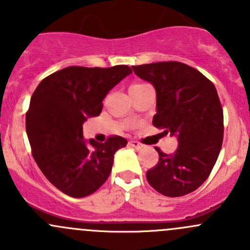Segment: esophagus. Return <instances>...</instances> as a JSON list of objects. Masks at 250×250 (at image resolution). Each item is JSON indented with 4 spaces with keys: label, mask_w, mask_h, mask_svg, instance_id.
<instances>
[{
    "label": "esophagus",
    "mask_w": 250,
    "mask_h": 250,
    "mask_svg": "<svg viewBox=\"0 0 250 250\" xmlns=\"http://www.w3.org/2000/svg\"><path fill=\"white\" fill-rule=\"evenodd\" d=\"M129 145L132 146V147L137 148V150H140V148L144 147V145L141 143H139V141H135V140H132L129 141Z\"/></svg>",
    "instance_id": "obj_1"
}]
</instances>
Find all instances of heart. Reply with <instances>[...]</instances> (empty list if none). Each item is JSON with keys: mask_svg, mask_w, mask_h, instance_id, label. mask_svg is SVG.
<instances>
[{"mask_svg": "<svg viewBox=\"0 0 250 250\" xmlns=\"http://www.w3.org/2000/svg\"><path fill=\"white\" fill-rule=\"evenodd\" d=\"M133 85H135V84H133Z\"/></svg>", "mask_w": 250, "mask_h": 250, "instance_id": "obj_1", "label": "heart"}]
</instances>
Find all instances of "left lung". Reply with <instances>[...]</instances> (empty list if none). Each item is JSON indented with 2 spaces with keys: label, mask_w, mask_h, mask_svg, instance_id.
<instances>
[{
  "label": "left lung",
  "mask_w": 250,
  "mask_h": 250,
  "mask_svg": "<svg viewBox=\"0 0 250 250\" xmlns=\"http://www.w3.org/2000/svg\"><path fill=\"white\" fill-rule=\"evenodd\" d=\"M152 83L157 94L152 125L162 134L176 135L178 148L167 155L158 147V162L146 172L148 184L162 195H188L207 180L218 160L224 138V113L213 82L179 62L132 66Z\"/></svg>",
  "instance_id": "8db88e82"
}]
</instances>
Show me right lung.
I'll return each instance as SVG.
<instances>
[{
  "label": "right lung",
  "instance_id": "1",
  "mask_svg": "<svg viewBox=\"0 0 250 250\" xmlns=\"http://www.w3.org/2000/svg\"><path fill=\"white\" fill-rule=\"evenodd\" d=\"M132 74L127 65L69 66L41 81L26 112L31 152L44 176L75 198L98 190L109 178L116 151L127 145L118 135L87 145L82 125L99 116L107 93Z\"/></svg>",
  "mask_w": 250,
  "mask_h": 250
}]
</instances>
